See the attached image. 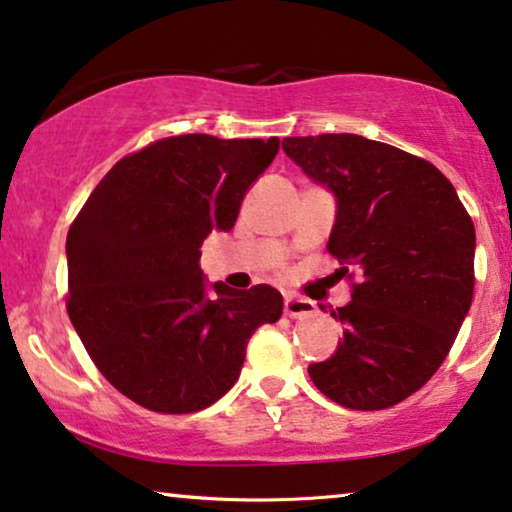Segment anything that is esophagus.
I'll return each instance as SVG.
<instances>
[{
    "label": "esophagus",
    "instance_id": "obj_1",
    "mask_svg": "<svg viewBox=\"0 0 512 512\" xmlns=\"http://www.w3.org/2000/svg\"><path fill=\"white\" fill-rule=\"evenodd\" d=\"M313 311H316V306H313L311 299H304V297H297V295L285 297V316L302 318V316H311Z\"/></svg>",
    "mask_w": 512,
    "mask_h": 512
}]
</instances>
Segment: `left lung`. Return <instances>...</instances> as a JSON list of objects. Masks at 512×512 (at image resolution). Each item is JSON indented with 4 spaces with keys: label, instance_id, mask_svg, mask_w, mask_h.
Returning <instances> with one entry per match:
<instances>
[{
    "label": "left lung",
    "instance_id": "left-lung-1",
    "mask_svg": "<svg viewBox=\"0 0 512 512\" xmlns=\"http://www.w3.org/2000/svg\"><path fill=\"white\" fill-rule=\"evenodd\" d=\"M283 152L335 196L327 252L360 276L332 311L344 325L337 351L309 377L349 410L403 403L438 372L468 316L473 220L433 163L398 147L327 133L285 138Z\"/></svg>",
    "mask_w": 512,
    "mask_h": 512
}]
</instances>
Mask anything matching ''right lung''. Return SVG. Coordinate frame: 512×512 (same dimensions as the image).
<instances>
[{
  "label": "right lung",
  "mask_w": 512,
  "mask_h": 512,
  "mask_svg": "<svg viewBox=\"0 0 512 512\" xmlns=\"http://www.w3.org/2000/svg\"><path fill=\"white\" fill-rule=\"evenodd\" d=\"M281 140L177 135L126 156L67 234V313L109 384L152 412L187 414L236 384L252 332L281 292L234 290L201 271L210 231L234 227Z\"/></svg>",
  "instance_id": "obj_1"
}]
</instances>
